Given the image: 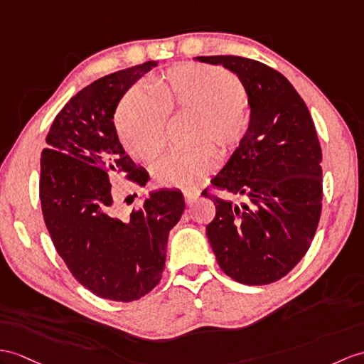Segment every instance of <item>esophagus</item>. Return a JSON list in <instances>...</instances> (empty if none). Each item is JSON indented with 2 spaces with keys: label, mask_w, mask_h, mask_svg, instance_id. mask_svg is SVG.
<instances>
[{
  "label": "esophagus",
  "mask_w": 364,
  "mask_h": 364,
  "mask_svg": "<svg viewBox=\"0 0 364 364\" xmlns=\"http://www.w3.org/2000/svg\"><path fill=\"white\" fill-rule=\"evenodd\" d=\"M199 198V193L198 191H183V199H185V202L188 203H193L194 200H196Z\"/></svg>",
  "instance_id": "obj_1"
}]
</instances>
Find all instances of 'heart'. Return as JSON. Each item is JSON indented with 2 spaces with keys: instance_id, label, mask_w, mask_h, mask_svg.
Listing matches in <instances>:
<instances>
[{
  "instance_id": "b5f03b06",
  "label": "heart",
  "mask_w": 364,
  "mask_h": 364,
  "mask_svg": "<svg viewBox=\"0 0 364 364\" xmlns=\"http://www.w3.org/2000/svg\"><path fill=\"white\" fill-rule=\"evenodd\" d=\"M247 87L227 69L182 63L146 82V91L131 90L115 112L123 148L139 161H153L166 141L165 117L191 114L193 145L187 154H166L153 165L161 187L188 188L213 173L218 156H228L242 144L250 128ZM212 146L210 147L209 145Z\"/></svg>"
}]
</instances>
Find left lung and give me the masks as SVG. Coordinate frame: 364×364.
Listing matches in <instances>:
<instances>
[{"mask_svg":"<svg viewBox=\"0 0 364 364\" xmlns=\"http://www.w3.org/2000/svg\"><path fill=\"white\" fill-rule=\"evenodd\" d=\"M196 60L223 65L242 80L250 128L227 165L211 179L241 194L242 205L218 198L207 236L220 270L247 286L284 278L314 241L323 208L321 146L307 105L273 68L237 55Z\"/></svg>","mask_w":364,"mask_h":364,"instance_id":"1","label":"left lung"}]
</instances>
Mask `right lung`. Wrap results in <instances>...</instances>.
<instances>
[{
  "instance_id": "right-lung-1",
  "label": "right lung",
  "mask_w": 364,
  "mask_h": 364,
  "mask_svg": "<svg viewBox=\"0 0 364 364\" xmlns=\"http://www.w3.org/2000/svg\"><path fill=\"white\" fill-rule=\"evenodd\" d=\"M156 61L117 70L77 92L52 122L41 153L44 224L73 277L94 295L131 303L162 278L170 230L185 210L179 190L153 193L120 218L109 176L145 187L114 125L120 99Z\"/></svg>"
}]
</instances>
